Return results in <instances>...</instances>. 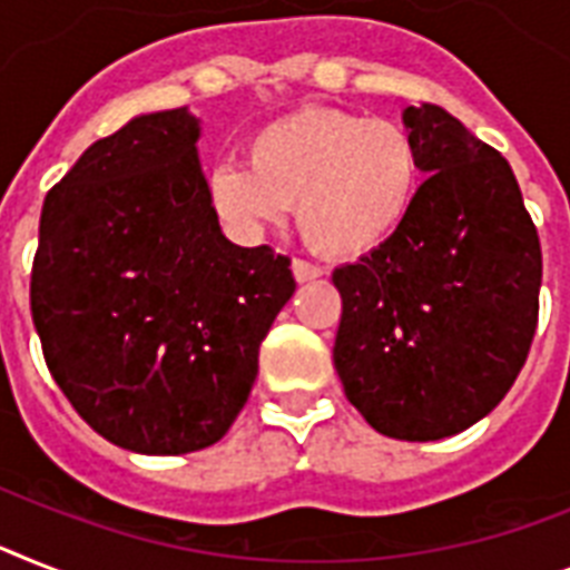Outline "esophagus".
<instances>
[{
  "mask_svg": "<svg viewBox=\"0 0 570 570\" xmlns=\"http://www.w3.org/2000/svg\"><path fill=\"white\" fill-rule=\"evenodd\" d=\"M291 271H294L296 282H314L323 276V271H320L317 265H312V262H305V258H294V262H291Z\"/></svg>",
  "mask_w": 570,
  "mask_h": 570,
  "instance_id": "34e87169",
  "label": "esophagus"
}]
</instances>
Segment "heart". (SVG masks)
<instances>
[{"instance_id": "1", "label": "heart", "mask_w": 570, "mask_h": 570, "mask_svg": "<svg viewBox=\"0 0 570 570\" xmlns=\"http://www.w3.org/2000/svg\"><path fill=\"white\" fill-rule=\"evenodd\" d=\"M247 166L212 171V206L229 227L262 233L296 212V229L326 258H361L390 242L420 200L425 163L416 136L393 119L308 107L247 139Z\"/></svg>"}]
</instances>
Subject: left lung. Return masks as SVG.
<instances>
[{
	"label": "left lung",
	"mask_w": 570,
	"mask_h": 570,
	"mask_svg": "<svg viewBox=\"0 0 570 570\" xmlns=\"http://www.w3.org/2000/svg\"><path fill=\"white\" fill-rule=\"evenodd\" d=\"M428 180L390 242L332 274L343 393L384 436L483 420L528 361L542 247L510 163L436 105L407 107Z\"/></svg>",
	"instance_id": "1"
}]
</instances>
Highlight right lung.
Listing matches in <instances>:
<instances>
[{
	"mask_svg": "<svg viewBox=\"0 0 570 570\" xmlns=\"http://www.w3.org/2000/svg\"><path fill=\"white\" fill-rule=\"evenodd\" d=\"M186 107L89 145L46 195L31 267L42 358L96 434L136 454L218 443L294 294L291 258L220 233Z\"/></svg>",
	"mask_w": 570,
	"mask_h": 570,
	"instance_id": "obj_1",
	"label": "right lung"
}]
</instances>
